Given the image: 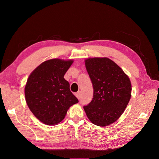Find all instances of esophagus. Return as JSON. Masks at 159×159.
<instances>
[{
  "mask_svg": "<svg viewBox=\"0 0 159 159\" xmlns=\"http://www.w3.org/2000/svg\"><path fill=\"white\" fill-rule=\"evenodd\" d=\"M75 96H76V98H78V99H80V97H81V91H78V92L75 93Z\"/></svg>",
  "mask_w": 159,
  "mask_h": 159,
  "instance_id": "obj_1",
  "label": "esophagus"
}]
</instances>
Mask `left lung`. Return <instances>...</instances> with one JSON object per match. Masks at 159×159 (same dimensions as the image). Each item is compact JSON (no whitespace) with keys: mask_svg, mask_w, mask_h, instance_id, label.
<instances>
[{"mask_svg":"<svg viewBox=\"0 0 159 159\" xmlns=\"http://www.w3.org/2000/svg\"><path fill=\"white\" fill-rule=\"evenodd\" d=\"M85 61L93 95L84 109L95 125H109L125 109L131 95V81L121 68L107 57L88 58Z\"/></svg>","mask_w":159,"mask_h":159,"instance_id":"8db88e82","label":"left lung"}]
</instances>
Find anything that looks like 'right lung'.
<instances>
[{
	"label": "right lung",
	"mask_w": 159,
	"mask_h": 159,
	"mask_svg": "<svg viewBox=\"0 0 159 159\" xmlns=\"http://www.w3.org/2000/svg\"><path fill=\"white\" fill-rule=\"evenodd\" d=\"M72 63V60H47L38 66L27 80L26 102L32 113L43 123H59L69 107L79 102L64 78Z\"/></svg>",
	"instance_id": "obj_1"
}]
</instances>
